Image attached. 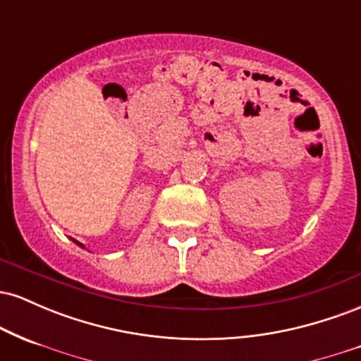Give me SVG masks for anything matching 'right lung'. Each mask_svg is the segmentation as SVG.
<instances>
[{"label": "right lung", "instance_id": "1", "mask_svg": "<svg viewBox=\"0 0 361 361\" xmlns=\"http://www.w3.org/2000/svg\"><path fill=\"white\" fill-rule=\"evenodd\" d=\"M73 241H74V239H73ZM74 243H76V244H78V246H81V247H85V246H82V244H81V243H78V241H74Z\"/></svg>", "mask_w": 361, "mask_h": 361}]
</instances>
